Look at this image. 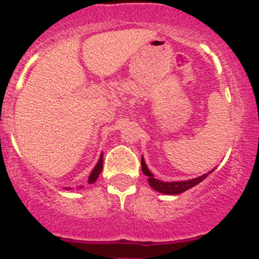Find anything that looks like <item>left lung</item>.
Returning a JSON list of instances; mask_svg holds the SVG:
<instances>
[{
    "label": "left lung",
    "mask_w": 259,
    "mask_h": 259,
    "mask_svg": "<svg viewBox=\"0 0 259 259\" xmlns=\"http://www.w3.org/2000/svg\"><path fill=\"white\" fill-rule=\"evenodd\" d=\"M142 171L143 174H146L148 177V183H150L151 187L153 188L155 191L157 192H161L165 193V195H178V193L185 192V191L190 190L192 188L193 186L199 185L200 182L204 181L209 174L213 171L210 170L209 173L206 174H202V176L197 177V178H193V179H188V181H176V182H164V181H160V179H156L155 176L150 171V169L147 167L146 162H144V158L142 157Z\"/></svg>",
    "instance_id": "8db88e82"
}]
</instances>
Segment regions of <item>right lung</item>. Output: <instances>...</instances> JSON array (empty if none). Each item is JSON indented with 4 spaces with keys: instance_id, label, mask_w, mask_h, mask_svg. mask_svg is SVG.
<instances>
[{
    "instance_id": "1",
    "label": "right lung",
    "mask_w": 259,
    "mask_h": 259,
    "mask_svg": "<svg viewBox=\"0 0 259 259\" xmlns=\"http://www.w3.org/2000/svg\"><path fill=\"white\" fill-rule=\"evenodd\" d=\"M102 169H103V153H102L101 157H99V160H98L97 165L94 166V169H93L92 173H90L89 181H88L90 185H92V183H94V182L97 181L98 177H99V174H101ZM66 188H67V190H71V187H66ZM80 188H82V187H80Z\"/></svg>"
}]
</instances>
